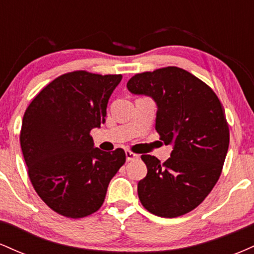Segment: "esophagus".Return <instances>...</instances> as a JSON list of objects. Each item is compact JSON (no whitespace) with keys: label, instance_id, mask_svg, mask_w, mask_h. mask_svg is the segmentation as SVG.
<instances>
[{"label":"esophagus","instance_id":"34e87169","mask_svg":"<svg viewBox=\"0 0 254 254\" xmlns=\"http://www.w3.org/2000/svg\"><path fill=\"white\" fill-rule=\"evenodd\" d=\"M125 155H127V161H133V160L138 159V155L135 153H132V151H130V150L125 151Z\"/></svg>","mask_w":254,"mask_h":254}]
</instances>
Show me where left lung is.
<instances>
[{"label": "left lung", "mask_w": 254, "mask_h": 254, "mask_svg": "<svg viewBox=\"0 0 254 254\" xmlns=\"http://www.w3.org/2000/svg\"><path fill=\"white\" fill-rule=\"evenodd\" d=\"M127 87L154 99L155 129L165 144H173L164 164L141 156L148 173L137 185L139 200L160 217L188 214L210 193L222 172L229 145L222 104L208 84L178 66L136 74Z\"/></svg>", "instance_id": "8db88e82"}]
</instances>
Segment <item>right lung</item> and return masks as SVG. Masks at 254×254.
<instances>
[{
  "label": "right lung",
  "mask_w": 254,
  "mask_h": 254,
  "mask_svg": "<svg viewBox=\"0 0 254 254\" xmlns=\"http://www.w3.org/2000/svg\"><path fill=\"white\" fill-rule=\"evenodd\" d=\"M122 77L66 72L44 87L26 109L20 144L28 177L57 214L81 218L98 211L111 179L125 164L122 148L103 151L89 135L105 123L107 103Z\"/></svg>",
  "instance_id": "add662e5"
}]
</instances>
